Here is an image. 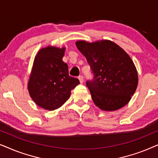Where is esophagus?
Instances as JSON below:
<instances>
[{
  "mask_svg": "<svg viewBox=\"0 0 158 158\" xmlns=\"http://www.w3.org/2000/svg\"><path fill=\"white\" fill-rule=\"evenodd\" d=\"M78 79H79L80 82H81V83H83V82H84L83 76H82V75H80V76L78 77Z\"/></svg>",
  "mask_w": 158,
  "mask_h": 158,
  "instance_id": "esophagus-1",
  "label": "esophagus"
}]
</instances>
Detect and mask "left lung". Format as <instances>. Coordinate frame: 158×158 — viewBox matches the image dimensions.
Instances as JSON below:
<instances>
[{
  "mask_svg": "<svg viewBox=\"0 0 158 158\" xmlns=\"http://www.w3.org/2000/svg\"><path fill=\"white\" fill-rule=\"evenodd\" d=\"M75 44L94 73V79L86 85L96 106L113 111L127 104L138 85L137 69L128 54L107 40H80Z\"/></svg>",
  "mask_w": 158,
  "mask_h": 158,
  "instance_id": "obj_1",
  "label": "left lung"
}]
</instances>
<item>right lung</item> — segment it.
Segmentation results:
<instances>
[{
    "instance_id": "obj_1",
    "label": "right lung",
    "mask_w": 158,
    "mask_h": 158,
    "mask_svg": "<svg viewBox=\"0 0 158 158\" xmlns=\"http://www.w3.org/2000/svg\"><path fill=\"white\" fill-rule=\"evenodd\" d=\"M65 47L48 46L40 49L34 58L28 90L38 106L53 111L61 107L80 83L69 75L68 66L62 61Z\"/></svg>"
}]
</instances>
